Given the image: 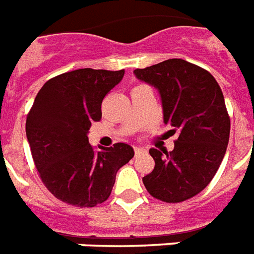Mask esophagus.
Segmentation results:
<instances>
[{
    "label": "esophagus",
    "mask_w": 254,
    "mask_h": 254,
    "mask_svg": "<svg viewBox=\"0 0 254 254\" xmlns=\"http://www.w3.org/2000/svg\"><path fill=\"white\" fill-rule=\"evenodd\" d=\"M134 153H135V155L142 154V153H145V149H143V147H139V146H134Z\"/></svg>",
    "instance_id": "obj_1"
}]
</instances>
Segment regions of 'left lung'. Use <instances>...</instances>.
<instances>
[{
    "label": "left lung",
    "instance_id": "left-lung-1",
    "mask_svg": "<svg viewBox=\"0 0 254 254\" xmlns=\"http://www.w3.org/2000/svg\"><path fill=\"white\" fill-rule=\"evenodd\" d=\"M139 80L161 93L163 120L179 133L174 150L149 153L154 170L142 178L147 192L158 200L181 203L203 191L224 158L231 119L215 77L183 59H169L134 69Z\"/></svg>",
    "mask_w": 254,
    "mask_h": 254
}]
</instances>
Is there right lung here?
I'll use <instances>...</instances> for the list:
<instances>
[{"mask_svg":"<svg viewBox=\"0 0 254 254\" xmlns=\"http://www.w3.org/2000/svg\"><path fill=\"white\" fill-rule=\"evenodd\" d=\"M125 71L81 68L46 81L26 117V135L43 185L54 196L75 207L107 200L120 167L133 147L115 143L95 151L87 133L101 120V103Z\"/></svg>","mask_w":254,"mask_h":254,"instance_id":"1","label":"right lung"}]
</instances>
